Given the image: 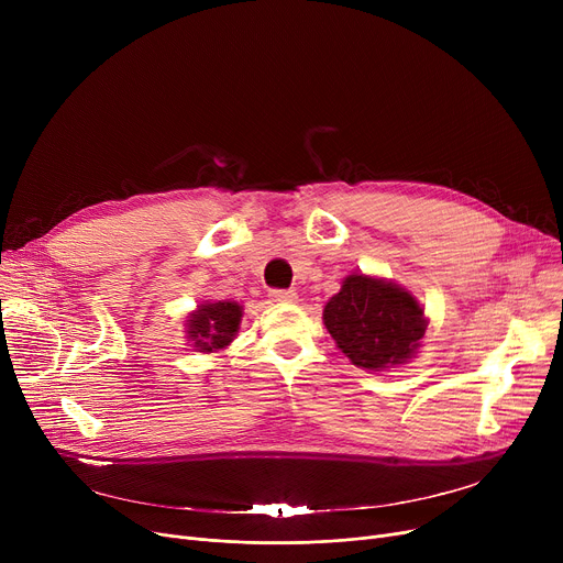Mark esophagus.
Here are the masks:
<instances>
[{
  "instance_id": "esophagus-1",
  "label": "esophagus",
  "mask_w": 563,
  "mask_h": 563,
  "mask_svg": "<svg viewBox=\"0 0 563 563\" xmlns=\"http://www.w3.org/2000/svg\"><path fill=\"white\" fill-rule=\"evenodd\" d=\"M269 299H272L274 303H297L299 294L294 291V289H274V291L269 294Z\"/></svg>"
}]
</instances>
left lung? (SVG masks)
Returning <instances> with one entry per match:
<instances>
[{
  "label": "left lung",
  "instance_id": "left-lung-1",
  "mask_svg": "<svg viewBox=\"0 0 563 563\" xmlns=\"http://www.w3.org/2000/svg\"><path fill=\"white\" fill-rule=\"evenodd\" d=\"M323 327L353 365L383 372L418 356L429 317L399 283L353 272L323 306Z\"/></svg>",
  "mask_w": 563,
  "mask_h": 563
}]
</instances>
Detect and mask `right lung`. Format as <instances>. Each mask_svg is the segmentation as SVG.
<instances>
[{"instance_id":"add662e5","label":"right lung","mask_w":563,"mask_h":563,"mask_svg":"<svg viewBox=\"0 0 563 563\" xmlns=\"http://www.w3.org/2000/svg\"><path fill=\"white\" fill-rule=\"evenodd\" d=\"M244 308L236 301H200L185 319L189 344L200 353H217L240 333Z\"/></svg>"}]
</instances>
